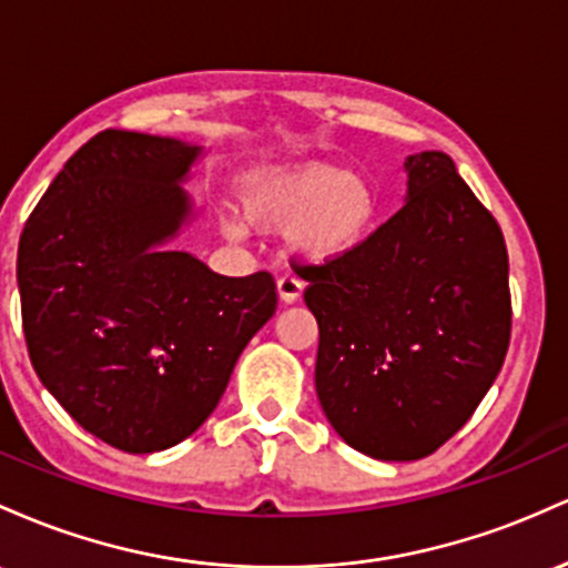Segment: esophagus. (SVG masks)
<instances>
[{
  "mask_svg": "<svg viewBox=\"0 0 568 568\" xmlns=\"http://www.w3.org/2000/svg\"><path fill=\"white\" fill-rule=\"evenodd\" d=\"M276 292H278V301H282L284 305H290V303L301 301L303 282H301V278H295V276H282L276 282Z\"/></svg>",
  "mask_w": 568,
  "mask_h": 568,
  "instance_id": "1",
  "label": "esophagus"
}]
</instances>
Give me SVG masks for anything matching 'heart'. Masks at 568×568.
<instances>
[{"label":"heart","mask_w":568,"mask_h":568,"mask_svg":"<svg viewBox=\"0 0 568 568\" xmlns=\"http://www.w3.org/2000/svg\"><path fill=\"white\" fill-rule=\"evenodd\" d=\"M239 206L252 225L284 231L286 252L295 260L333 265L367 244L381 199L367 176L333 163H297L246 176ZM225 233L241 239L244 227L225 222Z\"/></svg>","instance_id":"b5f03b06"}]
</instances>
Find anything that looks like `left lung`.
Segmentation results:
<instances>
[{
	"label": "left lung",
	"instance_id": "left-lung-1",
	"mask_svg": "<svg viewBox=\"0 0 568 568\" xmlns=\"http://www.w3.org/2000/svg\"><path fill=\"white\" fill-rule=\"evenodd\" d=\"M407 199L348 260L297 265L318 324L316 394L348 445L384 462L435 454L505 365V235L445 152L405 158Z\"/></svg>",
	"mask_w": 568,
	"mask_h": 568
}]
</instances>
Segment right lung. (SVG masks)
Here are the masks:
<instances>
[{
	"label": "right lung",
	"mask_w": 568,
	"mask_h": 568,
	"mask_svg": "<svg viewBox=\"0 0 568 568\" xmlns=\"http://www.w3.org/2000/svg\"><path fill=\"white\" fill-rule=\"evenodd\" d=\"M201 146L101 131L69 158L18 244L31 365L82 429L125 454L212 416L246 343L276 314L267 271L220 276L165 250L193 206Z\"/></svg>",
	"instance_id": "obj_1"
}]
</instances>
